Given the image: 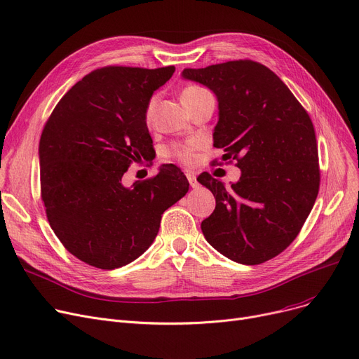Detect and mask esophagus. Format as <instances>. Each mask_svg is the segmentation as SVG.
<instances>
[{"instance_id": "1", "label": "esophagus", "mask_w": 359, "mask_h": 359, "mask_svg": "<svg viewBox=\"0 0 359 359\" xmlns=\"http://www.w3.org/2000/svg\"><path fill=\"white\" fill-rule=\"evenodd\" d=\"M186 177L187 180H189V184L192 187H196L198 186V182H196V175L194 172H191V170H186Z\"/></svg>"}]
</instances>
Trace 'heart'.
Listing matches in <instances>:
<instances>
[{
	"instance_id": "heart-1",
	"label": "heart",
	"mask_w": 359,
	"mask_h": 359,
	"mask_svg": "<svg viewBox=\"0 0 359 359\" xmlns=\"http://www.w3.org/2000/svg\"><path fill=\"white\" fill-rule=\"evenodd\" d=\"M205 93H208V90H205L203 87L189 86L182 91V102L184 106H187L192 100H195L196 97L201 96V94H205ZM156 103H157V97L153 96L147 104L145 119L148 122L151 121V118H153ZM198 147H199V141H196V140H187L184 142H175L164 149V157L175 158L182 163H192L195 160V151Z\"/></svg>"
}]
</instances>
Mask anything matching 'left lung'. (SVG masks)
Wrapping results in <instances>:
<instances>
[{"label": "left lung", "mask_w": 359, "mask_h": 359, "mask_svg": "<svg viewBox=\"0 0 359 359\" xmlns=\"http://www.w3.org/2000/svg\"><path fill=\"white\" fill-rule=\"evenodd\" d=\"M183 77L215 93L214 147L241 170L231 187L206 172L198 176L217 202L202 233L229 259L259 265L290 246L316 202L320 167L313 122L284 81L256 61L186 68Z\"/></svg>", "instance_id": "obj_1"}]
</instances>
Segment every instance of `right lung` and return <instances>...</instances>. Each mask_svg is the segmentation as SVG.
<instances>
[{"mask_svg":"<svg viewBox=\"0 0 359 359\" xmlns=\"http://www.w3.org/2000/svg\"><path fill=\"white\" fill-rule=\"evenodd\" d=\"M175 69H94L67 91L45 123L39 160L46 217L64 248L90 266L116 269L141 256L163 212L189 191L175 164L130 189L122 184L132 163L154 153L145 109Z\"/></svg>","mask_w":359,"mask_h":359,"instance_id":"obj_1","label":"right lung"}]
</instances>
